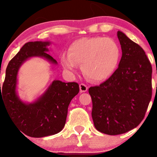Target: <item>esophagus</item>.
I'll use <instances>...</instances> for the list:
<instances>
[{
	"instance_id": "obj_1",
	"label": "esophagus",
	"mask_w": 157,
	"mask_h": 157,
	"mask_svg": "<svg viewBox=\"0 0 157 157\" xmlns=\"http://www.w3.org/2000/svg\"><path fill=\"white\" fill-rule=\"evenodd\" d=\"M80 92H86V91L88 90V86L83 83H80Z\"/></svg>"
}]
</instances>
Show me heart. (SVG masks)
I'll list each match as a JSON object with an SVG mask.
<instances>
[{"instance_id":"obj_1","label":"heart","mask_w":157,"mask_h":157,"mask_svg":"<svg viewBox=\"0 0 157 157\" xmlns=\"http://www.w3.org/2000/svg\"><path fill=\"white\" fill-rule=\"evenodd\" d=\"M120 58V48L110 37H82L70 45L68 53L60 57L61 64L66 71L75 73L82 64L88 78L94 81L106 80L115 71Z\"/></svg>"}]
</instances>
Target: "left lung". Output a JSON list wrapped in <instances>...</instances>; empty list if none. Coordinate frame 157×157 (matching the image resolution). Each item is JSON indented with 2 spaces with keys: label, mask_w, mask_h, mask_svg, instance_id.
I'll list each match as a JSON object with an SVG mask.
<instances>
[{
  "label": "left lung",
  "mask_w": 157,
  "mask_h": 157,
  "mask_svg": "<svg viewBox=\"0 0 157 157\" xmlns=\"http://www.w3.org/2000/svg\"><path fill=\"white\" fill-rule=\"evenodd\" d=\"M117 37L122 52L118 68L89 89L94 125L109 135L124 134L140 125L152 96V66L145 52L122 32Z\"/></svg>",
  "instance_id": "obj_1"
}]
</instances>
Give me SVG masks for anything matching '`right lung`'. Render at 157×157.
<instances>
[{
	"instance_id": "add662e5",
	"label": "right lung",
	"mask_w": 157,
	"mask_h": 157,
	"mask_svg": "<svg viewBox=\"0 0 157 157\" xmlns=\"http://www.w3.org/2000/svg\"><path fill=\"white\" fill-rule=\"evenodd\" d=\"M48 45L49 42L41 41L23 45L7 66L2 89L0 84V105L1 102L4 105L10 117L20 130L32 137H44L60 132L66 124L70 102L80 91L77 82L55 80L44 94L33 103H24L17 96V71L25 60L39 56L57 63L46 52Z\"/></svg>"
}]
</instances>
